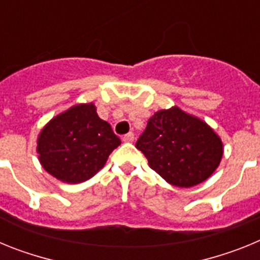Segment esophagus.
<instances>
[{
  "instance_id": "obj_1",
  "label": "esophagus",
  "mask_w": 260,
  "mask_h": 260,
  "mask_svg": "<svg viewBox=\"0 0 260 260\" xmlns=\"http://www.w3.org/2000/svg\"><path fill=\"white\" fill-rule=\"evenodd\" d=\"M122 141L125 142V143H132V142L134 141V134H133V133H127L126 135H123Z\"/></svg>"
}]
</instances>
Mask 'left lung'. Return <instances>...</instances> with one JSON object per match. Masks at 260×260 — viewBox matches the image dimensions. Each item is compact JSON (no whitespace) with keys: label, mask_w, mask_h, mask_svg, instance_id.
I'll return each mask as SVG.
<instances>
[{"label":"left lung","mask_w":260,"mask_h":260,"mask_svg":"<svg viewBox=\"0 0 260 260\" xmlns=\"http://www.w3.org/2000/svg\"><path fill=\"white\" fill-rule=\"evenodd\" d=\"M167 182L191 187L219 167L222 143L206 122L180 108L156 112L135 143Z\"/></svg>","instance_id":"left-lung-1"}]
</instances>
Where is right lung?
<instances>
[{
    "label": "right lung",
    "instance_id": "add662e5",
    "mask_svg": "<svg viewBox=\"0 0 260 260\" xmlns=\"http://www.w3.org/2000/svg\"><path fill=\"white\" fill-rule=\"evenodd\" d=\"M121 144L93 104L70 108L50 121L39 135L40 162L57 180L78 183L98 173Z\"/></svg>",
    "mask_w": 260,
    "mask_h": 260
}]
</instances>
